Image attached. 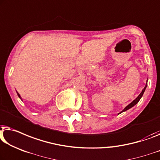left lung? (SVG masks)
I'll use <instances>...</instances> for the list:
<instances>
[{
    "label": "left lung",
    "mask_w": 160,
    "mask_h": 160,
    "mask_svg": "<svg viewBox=\"0 0 160 160\" xmlns=\"http://www.w3.org/2000/svg\"><path fill=\"white\" fill-rule=\"evenodd\" d=\"M147 83H146V86H145V87H144V88H143V90H142V92H141V93H140V94H139V95H138V96L137 97H136V98L135 99H134V100H133V102H131V103H130V104H129V105H127V106H126V107L124 108V110H122L121 112H124V111H126V110H128V109H130V108H131L132 107H133V106H134V105H136V104H137V103L138 102V101H139V100H140V99H141V98H142V97L143 96V93H144V91H145V89H146V88H147Z\"/></svg>",
    "instance_id": "left-lung-1"
}]
</instances>
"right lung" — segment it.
Wrapping results in <instances>:
<instances>
[{
    "label": "right lung",
    "instance_id": "1",
    "mask_svg": "<svg viewBox=\"0 0 160 160\" xmlns=\"http://www.w3.org/2000/svg\"><path fill=\"white\" fill-rule=\"evenodd\" d=\"M17 94H18V97H19V98H20V99H22V97H21V96L19 95V94H18V92H17Z\"/></svg>",
    "mask_w": 160,
    "mask_h": 160
}]
</instances>
